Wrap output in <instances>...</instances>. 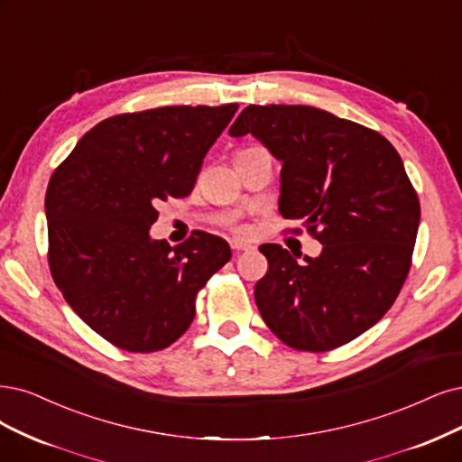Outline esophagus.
Wrapping results in <instances>:
<instances>
[{
  "label": "esophagus",
  "instance_id": "obj_1",
  "mask_svg": "<svg viewBox=\"0 0 462 462\" xmlns=\"http://www.w3.org/2000/svg\"><path fill=\"white\" fill-rule=\"evenodd\" d=\"M230 247L234 249V251H253L254 247L253 245H249V244H244V242H240V240H230Z\"/></svg>",
  "mask_w": 462,
  "mask_h": 462
}]
</instances>
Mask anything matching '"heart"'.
<instances>
[{
	"instance_id": "1",
	"label": "heart",
	"mask_w": 462,
	"mask_h": 462,
	"mask_svg": "<svg viewBox=\"0 0 462 462\" xmlns=\"http://www.w3.org/2000/svg\"><path fill=\"white\" fill-rule=\"evenodd\" d=\"M237 232H240V234H245L247 230H245V228H237Z\"/></svg>"
}]
</instances>
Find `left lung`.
Listing matches in <instances>:
<instances>
[{
  "mask_svg": "<svg viewBox=\"0 0 462 462\" xmlns=\"http://www.w3.org/2000/svg\"><path fill=\"white\" fill-rule=\"evenodd\" d=\"M228 133H251L282 162L280 213L323 245L302 264L261 245L264 323L295 350L350 343L388 312L411 268L420 205L400 153L377 131L302 105H251Z\"/></svg>",
  "mask_w": 462,
  "mask_h": 462,
  "instance_id": "8db88e82",
  "label": "left lung"
}]
</instances>
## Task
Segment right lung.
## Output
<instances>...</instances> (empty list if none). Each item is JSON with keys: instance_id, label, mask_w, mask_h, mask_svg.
<instances>
[{"instance_id": "obj_1", "label": "right lung", "mask_w": 462, "mask_h": 462, "mask_svg": "<svg viewBox=\"0 0 462 462\" xmlns=\"http://www.w3.org/2000/svg\"><path fill=\"white\" fill-rule=\"evenodd\" d=\"M237 105L119 114L85 133L45 194L49 268L72 310L117 348L163 350L190 328L196 295L232 253L198 232L152 240L156 205L192 192Z\"/></svg>"}]
</instances>
